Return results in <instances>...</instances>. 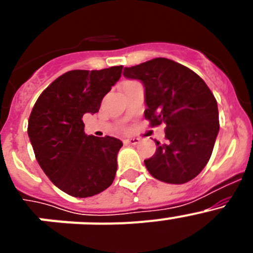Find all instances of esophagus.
Instances as JSON below:
<instances>
[{"instance_id":"obj_1","label":"esophagus","mask_w":253,"mask_h":253,"mask_svg":"<svg viewBox=\"0 0 253 253\" xmlns=\"http://www.w3.org/2000/svg\"><path fill=\"white\" fill-rule=\"evenodd\" d=\"M139 142H140L139 138H128V139L124 140L125 144H130V146H137Z\"/></svg>"}]
</instances>
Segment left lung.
Instances as JSON below:
<instances>
[{"mask_svg":"<svg viewBox=\"0 0 253 253\" xmlns=\"http://www.w3.org/2000/svg\"><path fill=\"white\" fill-rule=\"evenodd\" d=\"M124 76L144 84L151 126L166 124L167 143L156 140V153L144 161L149 173L167 184L193 180L207 166L219 131L213 92L194 71L167 58L126 67Z\"/></svg>","mask_w":253,"mask_h":253,"instance_id":"8db88e82","label":"left lung"}]
</instances>
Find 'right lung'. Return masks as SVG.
<instances>
[{
    "mask_svg": "<svg viewBox=\"0 0 253 253\" xmlns=\"http://www.w3.org/2000/svg\"><path fill=\"white\" fill-rule=\"evenodd\" d=\"M123 66L75 69L51 82L35 102L28 134L35 158L49 180L75 198H88L113 184L122 140L84 133L82 116L99 111L119 81Z\"/></svg>",
    "mask_w": 253,
    "mask_h": 253,
    "instance_id": "add662e5",
    "label": "right lung"
}]
</instances>
